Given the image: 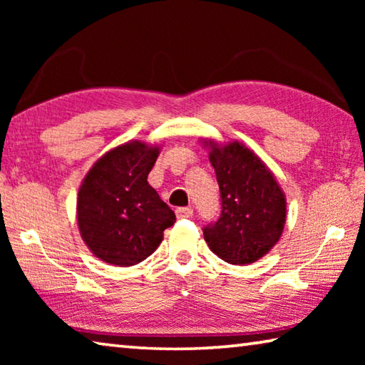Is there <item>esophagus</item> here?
I'll list each match as a JSON object with an SVG mask.
<instances>
[{
    "label": "esophagus",
    "instance_id": "1",
    "mask_svg": "<svg viewBox=\"0 0 365 365\" xmlns=\"http://www.w3.org/2000/svg\"><path fill=\"white\" fill-rule=\"evenodd\" d=\"M175 215L178 219L191 217V215H193V209H191V207H178L175 211Z\"/></svg>",
    "mask_w": 365,
    "mask_h": 365
}]
</instances>
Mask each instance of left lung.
<instances>
[{"label":"left lung","instance_id":"8db88e82","mask_svg":"<svg viewBox=\"0 0 365 365\" xmlns=\"http://www.w3.org/2000/svg\"><path fill=\"white\" fill-rule=\"evenodd\" d=\"M201 141L222 197L219 220L202 230L209 250L228 264L256 262L279 243L287 222V196L250 146L238 140Z\"/></svg>","mask_w":365,"mask_h":365}]
</instances>
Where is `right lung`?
Wrapping results in <instances>:
<instances>
[{
  "mask_svg": "<svg viewBox=\"0 0 365 365\" xmlns=\"http://www.w3.org/2000/svg\"><path fill=\"white\" fill-rule=\"evenodd\" d=\"M160 148L130 140L110 148L86 172L77 195V225L103 262L130 267L145 261L174 225V211L148 183Z\"/></svg>",
  "mask_w": 365,
  "mask_h": 365,
  "instance_id": "add662e5",
  "label": "right lung"
}]
</instances>
